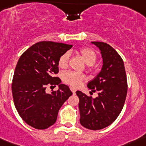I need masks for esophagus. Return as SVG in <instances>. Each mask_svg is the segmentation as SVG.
<instances>
[{"instance_id":"34e87169","label":"esophagus","mask_w":146,"mask_h":146,"mask_svg":"<svg viewBox=\"0 0 146 146\" xmlns=\"http://www.w3.org/2000/svg\"><path fill=\"white\" fill-rule=\"evenodd\" d=\"M70 89H71V91H72V93L75 94V92H76V89L74 88L73 87H70Z\"/></svg>"}]
</instances>
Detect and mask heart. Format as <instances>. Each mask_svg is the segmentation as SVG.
Returning a JSON list of instances; mask_svg holds the SVG:
<instances>
[{
    "label": "heart",
    "mask_w": 146,
    "mask_h": 146,
    "mask_svg": "<svg viewBox=\"0 0 146 146\" xmlns=\"http://www.w3.org/2000/svg\"><path fill=\"white\" fill-rule=\"evenodd\" d=\"M78 54L81 55V57L84 61V62L88 65H94L98 59L97 52L93 48H89V47H84L79 49ZM68 58H69V56L68 53H65L61 55L58 61V66L62 69L66 68L68 64ZM84 78L85 77L83 74L72 72V71H68L63 74V81L66 84L73 87L78 86L84 80Z\"/></svg>",
    "instance_id": "heart-1"
}]
</instances>
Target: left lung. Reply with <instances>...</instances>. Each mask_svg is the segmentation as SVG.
<instances>
[{
	"instance_id": "left-lung-1",
	"label": "left lung",
	"mask_w": 146,
	"mask_h": 146,
	"mask_svg": "<svg viewBox=\"0 0 146 146\" xmlns=\"http://www.w3.org/2000/svg\"><path fill=\"white\" fill-rule=\"evenodd\" d=\"M101 51L100 72L88 84L98 96L92 98L77 91L79 98L80 123L91 129H101L113 123L124 106L127 94V78L123 61L112 46L103 42H93Z\"/></svg>"
}]
</instances>
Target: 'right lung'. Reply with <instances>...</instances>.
Here are the masks:
<instances>
[{
    "label": "right lung",
    "mask_w": 146,
    "mask_h": 146,
    "mask_svg": "<svg viewBox=\"0 0 146 146\" xmlns=\"http://www.w3.org/2000/svg\"><path fill=\"white\" fill-rule=\"evenodd\" d=\"M72 45L42 41L23 53L13 74L12 94L14 105L23 120L37 129H46L55 123L58 110L72 95L68 86L54 76L58 73V61ZM58 85L52 94L47 86Z\"/></svg>",
    "instance_id": "1"
}]
</instances>
